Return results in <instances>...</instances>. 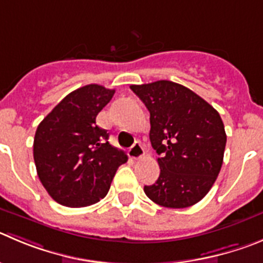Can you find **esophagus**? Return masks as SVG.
<instances>
[{
  "label": "esophagus",
  "mask_w": 263,
  "mask_h": 263,
  "mask_svg": "<svg viewBox=\"0 0 263 263\" xmlns=\"http://www.w3.org/2000/svg\"><path fill=\"white\" fill-rule=\"evenodd\" d=\"M128 154H129V157L134 159L141 158V157L144 156V149H143V146H141V144H140L139 141H135L134 145L129 148Z\"/></svg>",
  "instance_id": "34e87169"
}]
</instances>
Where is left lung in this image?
I'll return each mask as SVG.
<instances>
[{"label": "left lung", "mask_w": 263, "mask_h": 263, "mask_svg": "<svg viewBox=\"0 0 263 263\" xmlns=\"http://www.w3.org/2000/svg\"><path fill=\"white\" fill-rule=\"evenodd\" d=\"M129 88L151 112L149 137L159 156L158 179L144 192L165 208L195 205L222 167L227 136L219 112L193 90L168 80Z\"/></svg>", "instance_id": "left-lung-1"}]
</instances>
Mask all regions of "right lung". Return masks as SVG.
<instances>
[{
  "instance_id": "right-lung-1",
  "label": "right lung",
  "mask_w": 263,
  "mask_h": 263,
  "mask_svg": "<svg viewBox=\"0 0 263 263\" xmlns=\"http://www.w3.org/2000/svg\"><path fill=\"white\" fill-rule=\"evenodd\" d=\"M114 93L102 85H84L68 93L36 129L33 159L39 179L61 205L98 202L109 192L118 167L127 162L123 151L110 145L106 129L96 124Z\"/></svg>"
}]
</instances>
